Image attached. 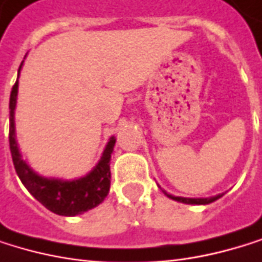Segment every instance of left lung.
<instances>
[{
    "label": "left lung",
    "mask_w": 262,
    "mask_h": 262,
    "mask_svg": "<svg viewBox=\"0 0 262 262\" xmlns=\"http://www.w3.org/2000/svg\"><path fill=\"white\" fill-rule=\"evenodd\" d=\"M167 197L172 199V200H177V202H182V203H188V205H208L217 199H221L224 194H217V195H213V197H202V199H191V197H179V195H172V194H167L166 191H163Z\"/></svg>",
    "instance_id": "obj_1"
}]
</instances>
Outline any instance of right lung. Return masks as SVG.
Returning <instances> with one entry per match:
<instances>
[{"label": "right lung", "instance_id": "right-lung-1", "mask_svg": "<svg viewBox=\"0 0 262 262\" xmlns=\"http://www.w3.org/2000/svg\"><path fill=\"white\" fill-rule=\"evenodd\" d=\"M23 63L18 70V77H20ZM16 96H18V79L10 91V101H9V144L10 154L13 160V166L16 176L20 177L21 183L26 189L45 207L59 214V216H77L91 208L98 207L104 202L110 191V160L113 154V147L116 143L115 137H110L101 160L93 169L74 180H63L55 177H43L38 176L32 167L23 160L15 135V108H16Z\"/></svg>", "mask_w": 262, "mask_h": 262}]
</instances>
